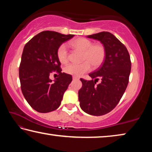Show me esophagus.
Listing matches in <instances>:
<instances>
[{"label": "esophagus", "mask_w": 152, "mask_h": 152, "mask_svg": "<svg viewBox=\"0 0 152 152\" xmlns=\"http://www.w3.org/2000/svg\"><path fill=\"white\" fill-rule=\"evenodd\" d=\"M72 78H73V80H79V78L77 76H73Z\"/></svg>", "instance_id": "34e87169"}]
</instances>
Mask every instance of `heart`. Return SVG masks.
Wrapping results in <instances>:
<instances>
[{
    "instance_id": "obj_1",
    "label": "heart",
    "mask_w": 152,
    "mask_h": 152,
    "mask_svg": "<svg viewBox=\"0 0 152 152\" xmlns=\"http://www.w3.org/2000/svg\"><path fill=\"white\" fill-rule=\"evenodd\" d=\"M70 44L74 48L83 51L82 60L84 61L80 64H68L64 69L66 73L79 77L91 70V64L94 68H98L103 63L106 56V50L102 45L92 44L91 40L84 37L77 38L72 41ZM57 56L61 63L66 64L68 61V50L64 44L58 48Z\"/></svg>"
}]
</instances>
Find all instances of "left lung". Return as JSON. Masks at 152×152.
Listing matches in <instances>:
<instances>
[{"instance_id":"1","label":"left lung","mask_w":152,"mask_h":152,"mask_svg":"<svg viewBox=\"0 0 152 152\" xmlns=\"http://www.w3.org/2000/svg\"><path fill=\"white\" fill-rule=\"evenodd\" d=\"M86 37L99 41L105 48L106 56L101 66L89 74L92 80L80 79L82 86L78 91V100L83 111L101 116L111 111L119 103L127 86L132 63L127 48L112 33L102 31ZM99 78L102 82L96 85Z\"/></svg>"}]
</instances>
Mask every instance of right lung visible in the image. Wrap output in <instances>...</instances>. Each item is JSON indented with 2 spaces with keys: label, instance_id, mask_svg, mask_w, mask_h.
Here are the masks:
<instances>
[{
  "label": "right lung",
  "instance_id": "right-lung-1",
  "mask_svg": "<svg viewBox=\"0 0 152 152\" xmlns=\"http://www.w3.org/2000/svg\"><path fill=\"white\" fill-rule=\"evenodd\" d=\"M74 36L45 31L25 44L19 67L20 87L25 99L36 111L49 113L60 107L72 77L61 72L57 51ZM52 71L60 76L53 81L49 78Z\"/></svg>",
  "mask_w": 152,
  "mask_h": 152
}]
</instances>
